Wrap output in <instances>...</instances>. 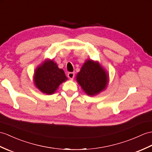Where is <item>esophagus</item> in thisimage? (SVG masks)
<instances>
[{
  "label": "esophagus",
  "instance_id": "esophagus-1",
  "mask_svg": "<svg viewBox=\"0 0 152 152\" xmlns=\"http://www.w3.org/2000/svg\"><path fill=\"white\" fill-rule=\"evenodd\" d=\"M67 76L69 78H70V80H72L74 78V77H75V73L74 72H69Z\"/></svg>",
  "mask_w": 152,
  "mask_h": 152
}]
</instances>
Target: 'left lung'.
<instances>
[{
  "label": "left lung",
  "instance_id": "left-lung-1",
  "mask_svg": "<svg viewBox=\"0 0 152 152\" xmlns=\"http://www.w3.org/2000/svg\"><path fill=\"white\" fill-rule=\"evenodd\" d=\"M109 75L98 61L87 59L76 76V82L88 96H93L106 89Z\"/></svg>",
  "mask_w": 152,
  "mask_h": 152
}]
</instances>
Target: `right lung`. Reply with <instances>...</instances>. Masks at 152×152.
<instances>
[{
	"label": "right lung",
	"instance_id": "1",
	"mask_svg": "<svg viewBox=\"0 0 152 152\" xmlns=\"http://www.w3.org/2000/svg\"><path fill=\"white\" fill-rule=\"evenodd\" d=\"M67 80L63 70L59 69L52 59H46L34 71L35 86L41 92L48 95L54 94L59 85Z\"/></svg>",
	"mask_w": 152,
	"mask_h": 152
}]
</instances>
